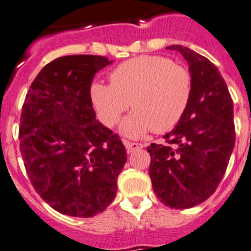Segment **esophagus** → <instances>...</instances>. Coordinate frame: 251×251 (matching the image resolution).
<instances>
[{"instance_id":"1","label":"esophagus","mask_w":251,"mask_h":251,"mask_svg":"<svg viewBox=\"0 0 251 251\" xmlns=\"http://www.w3.org/2000/svg\"><path fill=\"white\" fill-rule=\"evenodd\" d=\"M124 145H125L126 150H127V152H132L134 150H136V149H142L144 148V144H140V142H131L128 141V140H124Z\"/></svg>"}]
</instances>
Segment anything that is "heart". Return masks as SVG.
Segmentation results:
<instances>
[{
  "instance_id": "obj_1",
  "label": "heart",
  "mask_w": 251,
  "mask_h": 251,
  "mask_svg": "<svg viewBox=\"0 0 251 251\" xmlns=\"http://www.w3.org/2000/svg\"><path fill=\"white\" fill-rule=\"evenodd\" d=\"M111 85L96 82L91 99L106 125L112 126L130 106L121 128L131 137L152 128L164 134L184 116L193 94L190 72L164 56H139L120 64L110 75Z\"/></svg>"
}]
</instances>
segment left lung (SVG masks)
Returning <instances> with one entry per match:
<instances>
[{"mask_svg":"<svg viewBox=\"0 0 251 251\" xmlns=\"http://www.w3.org/2000/svg\"><path fill=\"white\" fill-rule=\"evenodd\" d=\"M189 64L193 94L179 124L164 136L166 144L148 146L153 193L171 209H189L215 193L235 145L232 100L211 61L181 45Z\"/></svg>","mask_w":251,"mask_h":251,"instance_id":"left-lung-1","label":"left lung"}]
</instances>
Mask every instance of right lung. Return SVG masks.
I'll return each instance as SVG.
<instances>
[{
	"instance_id": "add662e5",
	"label": "right lung",
	"mask_w": 251,
	"mask_h": 251,
	"mask_svg": "<svg viewBox=\"0 0 251 251\" xmlns=\"http://www.w3.org/2000/svg\"><path fill=\"white\" fill-rule=\"evenodd\" d=\"M107 57L71 55L47 64L21 112L20 150L38 195L65 215L91 218L116 196L126 160L119 135L96 120L91 82Z\"/></svg>"
}]
</instances>
